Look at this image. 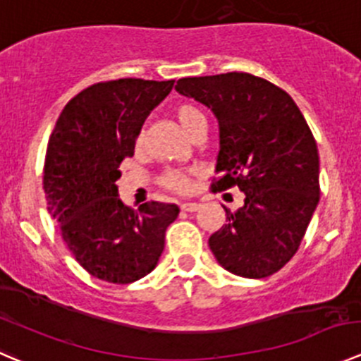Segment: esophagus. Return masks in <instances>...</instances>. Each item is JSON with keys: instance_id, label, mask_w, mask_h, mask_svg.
<instances>
[{"instance_id": "obj_1", "label": "esophagus", "mask_w": 361, "mask_h": 361, "mask_svg": "<svg viewBox=\"0 0 361 361\" xmlns=\"http://www.w3.org/2000/svg\"><path fill=\"white\" fill-rule=\"evenodd\" d=\"M180 209L184 210V212H196V210L200 209V203H192V202H188V203H182Z\"/></svg>"}]
</instances>
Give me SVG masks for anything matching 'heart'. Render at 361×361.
<instances>
[{"label":"heart","instance_id":"1","mask_svg":"<svg viewBox=\"0 0 361 361\" xmlns=\"http://www.w3.org/2000/svg\"><path fill=\"white\" fill-rule=\"evenodd\" d=\"M173 117L177 119V123L180 124L182 130L192 137L198 130L207 128V117L195 103L191 102H180L173 106ZM137 145H142V137H138ZM189 179H191V172L189 170H166L165 173L159 179V184L165 189L172 192H185L189 188Z\"/></svg>","mask_w":361,"mask_h":361}]
</instances>
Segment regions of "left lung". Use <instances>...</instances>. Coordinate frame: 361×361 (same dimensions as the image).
Segmentation results:
<instances>
[{"label": "left lung", "instance_id": "left-lung-1", "mask_svg": "<svg viewBox=\"0 0 361 361\" xmlns=\"http://www.w3.org/2000/svg\"><path fill=\"white\" fill-rule=\"evenodd\" d=\"M176 89L219 121L210 189L245 195L237 212L224 207L210 251L231 274L272 276L298 251L319 202V154L305 117L284 89L242 71L179 78Z\"/></svg>", "mask_w": 361, "mask_h": 361}]
</instances>
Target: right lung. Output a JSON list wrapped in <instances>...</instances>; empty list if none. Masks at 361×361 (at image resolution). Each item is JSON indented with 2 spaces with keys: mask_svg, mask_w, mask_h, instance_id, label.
I'll list each match as a JSON object with an SVG mask.
<instances>
[{
  "mask_svg": "<svg viewBox=\"0 0 361 361\" xmlns=\"http://www.w3.org/2000/svg\"><path fill=\"white\" fill-rule=\"evenodd\" d=\"M173 82L119 78L89 85L64 105L49 138V214L82 269L106 283L147 276L165 249L166 228L179 216L176 203L147 202L133 210L116 185L145 117Z\"/></svg>",
  "mask_w": 361,
  "mask_h": 361,
  "instance_id": "right-lung-1",
  "label": "right lung"
}]
</instances>
